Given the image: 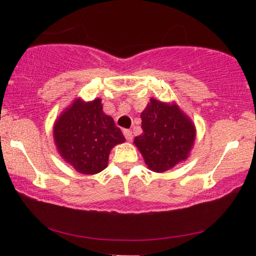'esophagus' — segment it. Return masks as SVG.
Segmentation results:
<instances>
[{
    "instance_id": "obj_1",
    "label": "esophagus",
    "mask_w": 256,
    "mask_h": 256,
    "mask_svg": "<svg viewBox=\"0 0 256 256\" xmlns=\"http://www.w3.org/2000/svg\"><path fill=\"white\" fill-rule=\"evenodd\" d=\"M124 138H126V140H127V141H132V132L129 130V129H124Z\"/></svg>"
}]
</instances>
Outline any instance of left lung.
<instances>
[{
  "instance_id": "left-lung-1",
  "label": "left lung",
  "mask_w": 256,
  "mask_h": 256,
  "mask_svg": "<svg viewBox=\"0 0 256 256\" xmlns=\"http://www.w3.org/2000/svg\"><path fill=\"white\" fill-rule=\"evenodd\" d=\"M141 118L143 132L134 138V144L149 170L164 172L188 158L196 126L174 101L163 102L152 98Z\"/></svg>"
}]
</instances>
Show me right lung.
Here are the masks:
<instances>
[{"label": "right lung", "instance_id": "add662e5", "mask_svg": "<svg viewBox=\"0 0 256 256\" xmlns=\"http://www.w3.org/2000/svg\"><path fill=\"white\" fill-rule=\"evenodd\" d=\"M54 140L62 158L82 174L106 169L110 150L126 141L113 118L104 113L100 98L72 101L56 118Z\"/></svg>", "mask_w": 256, "mask_h": 256}]
</instances>
